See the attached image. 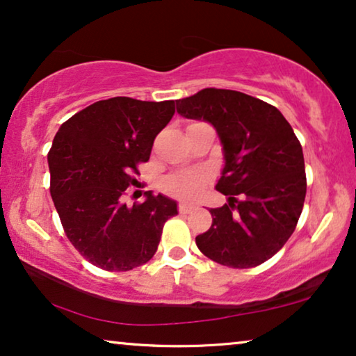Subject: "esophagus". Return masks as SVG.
<instances>
[{
	"label": "esophagus",
	"instance_id": "esophagus-1",
	"mask_svg": "<svg viewBox=\"0 0 356 356\" xmlns=\"http://www.w3.org/2000/svg\"><path fill=\"white\" fill-rule=\"evenodd\" d=\"M193 208H195L193 204H190V203H185V202H180L179 203V213L180 214H188Z\"/></svg>",
	"mask_w": 356,
	"mask_h": 356
}]
</instances>
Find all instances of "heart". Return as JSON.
Here are the masks:
<instances>
[{
  "mask_svg": "<svg viewBox=\"0 0 356 356\" xmlns=\"http://www.w3.org/2000/svg\"><path fill=\"white\" fill-rule=\"evenodd\" d=\"M207 182L208 176L204 172H176L164 179L163 188L176 197L190 200L202 192Z\"/></svg>",
  "mask_w": 356,
  "mask_h": 356,
  "instance_id": "1",
  "label": "heart"
}]
</instances>
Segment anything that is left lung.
<instances>
[{"label":"left lung","mask_w":356,"mask_h":356,"mask_svg":"<svg viewBox=\"0 0 356 356\" xmlns=\"http://www.w3.org/2000/svg\"><path fill=\"white\" fill-rule=\"evenodd\" d=\"M176 104L180 116L211 124L222 145L216 190L227 204L209 209L213 224L197 247L222 266H258L284 247L302 214V145L277 108L242 92L203 88Z\"/></svg>","instance_id":"8db88e82"}]
</instances>
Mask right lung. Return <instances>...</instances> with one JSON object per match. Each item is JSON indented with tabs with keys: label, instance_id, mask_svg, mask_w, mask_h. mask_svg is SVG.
Listing matches in <instances>:
<instances>
[{
	"label": "right lung",
	"instance_id": "add662e5",
	"mask_svg": "<svg viewBox=\"0 0 356 356\" xmlns=\"http://www.w3.org/2000/svg\"><path fill=\"white\" fill-rule=\"evenodd\" d=\"M174 113L172 99L114 97L74 114L54 135L48 153L54 207L71 243L104 271H130L149 261L164 222L177 214V202L152 190L134 207L121 200Z\"/></svg>",
	"mask_w": 356,
	"mask_h": 356
}]
</instances>
